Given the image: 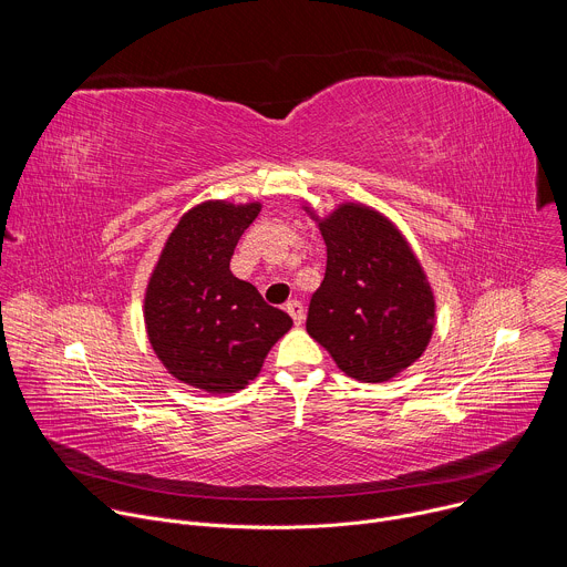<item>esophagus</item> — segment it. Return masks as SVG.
I'll use <instances>...</instances> for the list:
<instances>
[{"instance_id": "esophagus-1", "label": "esophagus", "mask_w": 567, "mask_h": 567, "mask_svg": "<svg viewBox=\"0 0 567 567\" xmlns=\"http://www.w3.org/2000/svg\"><path fill=\"white\" fill-rule=\"evenodd\" d=\"M285 309H287V313L293 318L296 326H302V320H305V307H302L300 300H289Z\"/></svg>"}]
</instances>
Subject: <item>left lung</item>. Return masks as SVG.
I'll list each match as a JSON object with an SVG mask.
<instances>
[{
    "label": "left lung",
    "instance_id": "8db88e82",
    "mask_svg": "<svg viewBox=\"0 0 567 567\" xmlns=\"http://www.w3.org/2000/svg\"><path fill=\"white\" fill-rule=\"evenodd\" d=\"M320 233L328 267L311 293L307 332L365 383L415 363L433 334L435 300L406 239L379 213L346 204Z\"/></svg>",
    "mask_w": 567,
    "mask_h": 567
}]
</instances>
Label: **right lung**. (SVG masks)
Listing matches in <instances>:
<instances>
[{"label":"right lung","instance_id":"obj_1","mask_svg":"<svg viewBox=\"0 0 567 567\" xmlns=\"http://www.w3.org/2000/svg\"><path fill=\"white\" fill-rule=\"evenodd\" d=\"M260 204L206 202L182 217L150 278L145 326L156 357L179 381L235 392L258 377L289 313L230 274V258Z\"/></svg>","mask_w":567,"mask_h":567}]
</instances>
